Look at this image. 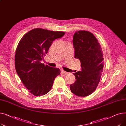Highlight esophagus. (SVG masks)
<instances>
[{
    "mask_svg": "<svg viewBox=\"0 0 126 126\" xmlns=\"http://www.w3.org/2000/svg\"><path fill=\"white\" fill-rule=\"evenodd\" d=\"M61 74H65V75L67 74V72L64 71V70H63V69H61Z\"/></svg>",
    "mask_w": 126,
    "mask_h": 126,
    "instance_id": "obj_1",
    "label": "esophagus"
}]
</instances>
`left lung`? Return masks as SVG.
<instances>
[{"instance_id": "obj_1", "label": "left lung", "mask_w": 126, "mask_h": 126, "mask_svg": "<svg viewBox=\"0 0 126 126\" xmlns=\"http://www.w3.org/2000/svg\"><path fill=\"white\" fill-rule=\"evenodd\" d=\"M75 58L80 60L81 70L74 74L75 82L70 85L71 92L79 96H88L95 90L104 67L100 44L91 32H76L73 37Z\"/></svg>"}]
</instances>
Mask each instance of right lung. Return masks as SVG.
I'll return each instance as SVG.
<instances>
[{"label": "right lung", "instance_id": "right-lung-1", "mask_svg": "<svg viewBox=\"0 0 126 126\" xmlns=\"http://www.w3.org/2000/svg\"><path fill=\"white\" fill-rule=\"evenodd\" d=\"M65 32L40 28L25 34L19 41L15 56L17 73L25 87L35 96L44 95L50 90L60 69L41 63L55 40L62 37Z\"/></svg>", "mask_w": 126, "mask_h": 126}]
</instances>
